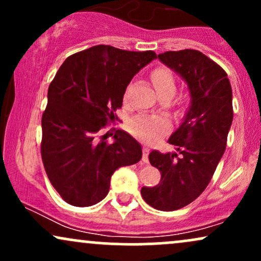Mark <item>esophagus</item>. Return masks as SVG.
I'll return each instance as SVG.
<instances>
[{
    "label": "esophagus",
    "instance_id": "34e87169",
    "mask_svg": "<svg viewBox=\"0 0 261 261\" xmlns=\"http://www.w3.org/2000/svg\"><path fill=\"white\" fill-rule=\"evenodd\" d=\"M148 154H149L148 147H143L142 148V162L143 163H148Z\"/></svg>",
    "mask_w": 261,
    "mask_h": 261
}]
</instances>
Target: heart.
Returning a JSON list of instances; mask_svg holds the SVG:
<instances>
[{
	"label": "heart",
	"instance_id": "heart-1",
	"mask_svg": "<svg viewBox=\"0 0 261 261\" xmlns=\"http://www.w3.org/2000/svg\"><path fill=\"white\" fill-rule=\"evenodd\" d=\"M151 80L158 94H170L173 97L176 91V81L172 71L167 67H157L152 71ZM169 122L163 116L136 115L127 122V128L134 136L143 141H153L158 135L167 130Z\"/></svg>",
	"mask_w": 261,
	"mask_h": 261
}]
</instances>
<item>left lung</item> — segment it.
<instances>
[{"label":"left lung","instance_id":"8db88e82","mask_svg":"<svg viewBox=\"0 0 261 261\" xmlns=\"http://www.w3.org/2000/svg\"><path fill=\"white\" fill-rule=\"evenodd\" d=\"M158 59L188 83L191 103L168 140L180 155L152 151L148 158L161 181L143 187L141 195L152 207L174 211L201 195L222 158L233 120L232 88L223 68L197 50L167 51Z\"/></svg>","mask_w":261,"mask_h":261}]
</instances>
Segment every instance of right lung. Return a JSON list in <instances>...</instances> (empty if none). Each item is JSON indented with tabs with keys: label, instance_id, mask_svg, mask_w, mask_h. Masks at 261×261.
Instances as JSON below:
<instances>
[{
	"label": "right lung",
	"instance_id": "1",
	"mask_svg": "<svg viewBox=\"0 0 261 261\" xmlns=\"http://www.w3.org/2000/svg\"><path fill=\"white\" fill-rule=\"evenodd\" d=\"M155 58L151 50L95 45L68 56L50 83L41 118V160L53 187L70 205L101 201L113 173L142 157L131 135L118 130L108 143L99 131L115 119L133 77Z\"/></svg>",
	"mask_w": 261,
	"mask_h": 261
}]
</instances>
